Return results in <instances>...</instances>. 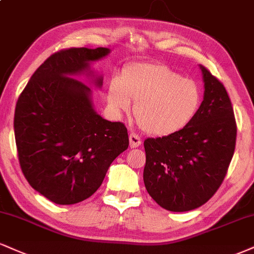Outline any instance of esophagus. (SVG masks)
Wrapping results in <instances>:
<instances>
[{
  "instance_id": "1",
  "label": "esophagus",
  "mask_w": 254,
  "mask_h": 254,
  "mask_svg": "<svg viewBox=\"0 0 254 254\" xmlns=\"http://www.w3.org/2000/svg\"><path fill=\"white\" fill-rule=\"evenodd\" d=\"M129 140H130L131 148H137V146H139L140 143H142V140H140L139 137L133 132L130 133V135H129Z\"/></svg>"
}]
</instances>
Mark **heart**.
<instances>
[{
	"mask_svg": "<svg viewBox=\"0 0 254 254\" xmlns=\"http://www.w3.org/2000/svg\"><path fill=\"white\" fill-rule=\"evenodd\" d=\"M136 103L135 117L145 132L168 136L185 129L202 104V88L162 63H135L108 86V103L116 115Z\"/></svg>",
	"mask_w": 254,
	"mask_h": 254,
	"instance_id": "heart-1",
	"label": "heart"
}]
</instances>
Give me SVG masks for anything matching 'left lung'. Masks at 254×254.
<instances>
[{
    "instance_id": "obj_1",
    "label": "left lung",
    "mask_w": 254,
    "mask_h": 254,
    "mask_svg": "<svg viewBox=\"0 0 254 254\" xmlns=\"http://www.w3.org/2000/svg\"><path fill=\"white\" fill-rule=\"evenodd\" d=\"M197 115L185 129L144 140L146 190L162 208L188 212L209 200L234 154L237 124L227 91L206 67Z\"/></svg>"
}]
</instances>
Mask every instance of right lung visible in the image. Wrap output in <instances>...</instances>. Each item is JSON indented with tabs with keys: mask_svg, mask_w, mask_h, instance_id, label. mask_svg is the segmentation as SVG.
Masks as SVG:
<instances>
[{
	"mask_svg": "<svg viewBox=\"0 0 254 254\" xmlns=\"http://www.w3.org/2000/svg\"><path fill=\"white\" fill-rule=\"evenodd\" d=\"M109 48L57 52L39 67L20 94L14 132L21 169L29 185L57 204L86 200L103 183L110 164L129 146L125 125L93 108L92 90L103 77L91 69Z\"/></svg>",
	"mask_w": 254,
	"mask_h": 254,
	"instance_id": "1",
	"label": "right lung"
}]
</instances>
